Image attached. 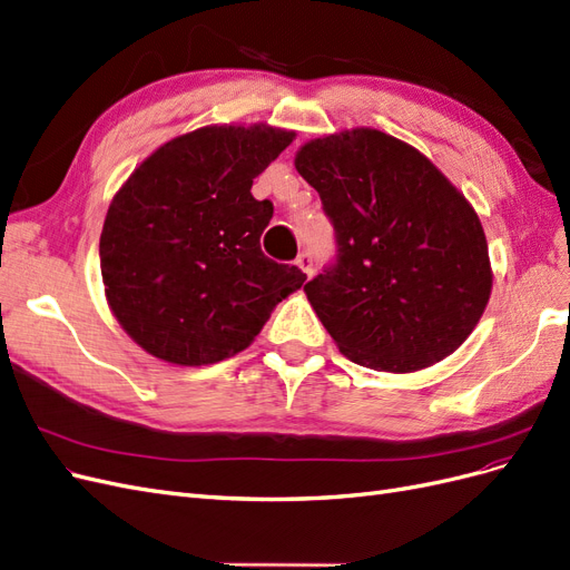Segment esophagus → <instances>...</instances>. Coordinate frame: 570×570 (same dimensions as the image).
Returning a JSON list of instances; mask_svg holds the SVG:
<instances>
[{"mask_svg":"<svg viewBox=\"0 0 570 570\" xmlns=\"http://www.w3.org/2000/svg\"><path fill=\"white\" fill-rule=\"evenodd\" d=\"M306 275H308V278H312V275H314V258H312V254H308V252H302L299 256H297V262H295Z\"/></svg>","mask_w":570,"mask_h":570,"instance_id":"obj_1","label":"esophagus"}]
</instances>
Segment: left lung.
Segmentation results:
<instances>
[{"label": "left lung", "instance_id": "obj_1", "mask_svg": "<svg viewBox=\"0 0 570 570\" xmlns=\"http://www.w3.org/2000/svg\"><path fill=\"white\" fill-rule=\"evenodd\" d=\"M295 166L335 228V264L304 292L340 352L390 373L456 352L492 292L485 230L459 189L373 128L316 137Z\"/></svg>", "mask_w": 570, "mask_h": 570}]
</instances>
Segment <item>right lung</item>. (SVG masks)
Masks as SVG:
<instances>
[{"label":"right lung","mask_w":570,"mask_h":570,"mask_svg":"<svg viewBox=\"0 0 570 570\" xmlns=\"http://www.w3.org/2000/svg\"><path fill=\"white\" fill-rule=\"evenodd\" d=\"M295 140L266 124L206 126L147 157L118 189L99 237L101 281L120 327L168 364L247 350L306 275L262 252L273 216L252 183Z\"/></svg>","instance_id":"obj_1"}]
</instances>
